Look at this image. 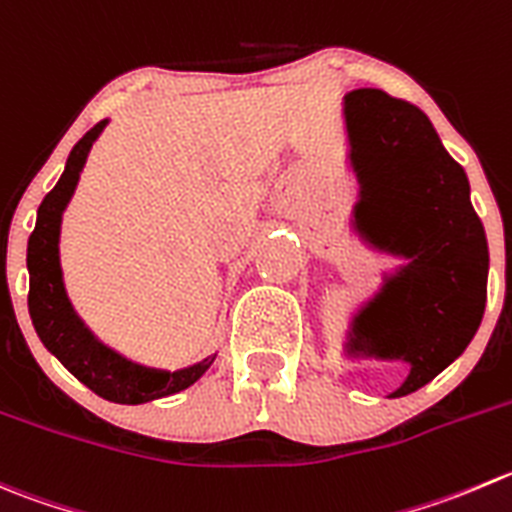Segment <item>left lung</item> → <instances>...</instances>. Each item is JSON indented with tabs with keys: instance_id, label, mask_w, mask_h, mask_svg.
<instances>
[{
	"instance_id": "8db88e82",
	"label": "left lung",
	"mask_w": 512,
	"mask_h": 512,
	"mask_svg": "<svg viewBox=\"0 0 512 512\" xmlns=\"http://www.w3.org/2000/svg\"><path fill=\"white\" fill-rule=\"evenodd\" d=\"M362 212L415 257L372 312L382 350L413 370L393 398L415 393L443 372L478 332L488 297V242L470 202L465 170L445 152L415 104L380 89L345 97Z\"/></svg>"
}]
</instances>
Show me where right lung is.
Returning <instances> with one entry per match:
<instances>
[{"label": "right lung", "mask_w": 512, "mask_h": 512, "mask_svg": "<svg viewBox=\"0 0 512 512\" xmlns=\"http://www.w3.org/2000/svg\"><path fill=\"white\" fill-rule=\"evenodd\" d=\"M104 124H107V119L94 124L92 130L74 145L62 177L39 205L37 227L29 235L27 247L29 315H32L34 330H37L44 347L52 355H57V360L79 382H84L92 393L109 400V403L140 405L190 388L192 382L205 375L215 355L177 372L147 370V367L122 360L112 350L99 345L69 307L62 287V272H59V220H62V210L72 197L74 185H77L89 147L104 130Z\"/></svg>", "instance_id": "obj_1"}]
</instances>
